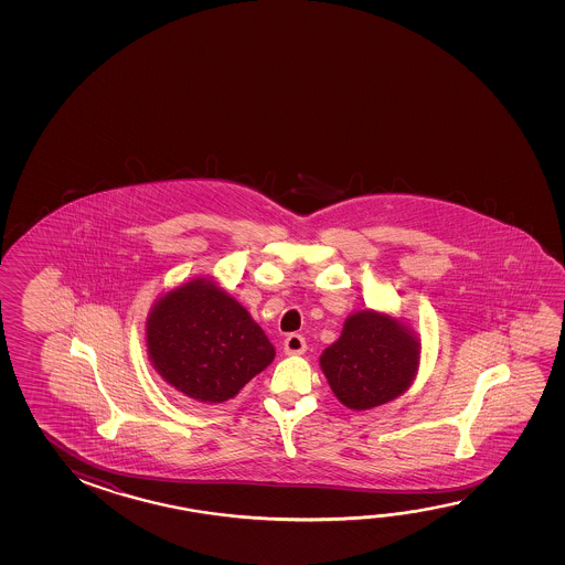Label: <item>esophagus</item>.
<instances>
[{"mask_svg": "<svg viewBox=\"0 0 565 565\" xmlns=\"http://www.w3.org/2000/svg\"><path fill=\"white\" fill-rule=\"evenodd\" d=\"M284 351H286V354H303L307 351V342L303 339V334H287V339L284 341Z\"/></svg>", "mask_w": 565, "mask_h": 565, "instance_id": "obj_1", "label": "esophagus"}]
</instances>
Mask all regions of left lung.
<instances>
[{
    "instance_id": "obj_1",
    "label": "left lung",
    "mask_w": 565,
    "mask_h": 565,
    "mask_svg": "<svg viewBox=\"0 0 565 565\" xmlns=\"http://www.w3.org/2000/svg\"><path fill=\"white\" fill-rule=\"evenodd\" d=\"M419 342L406 324L376 311L351 315L321 369L334 396L351 409H371L404 394L416 376Z\"/></svg>"
}]
</instances>
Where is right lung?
<instances>
[{
	"label": "right lung",
	"instance_id": "obj_1",
	"mask_svg": "<svg viewBox=\"0 0 565 565\" xmlns=\"http://www.w3.org/2000/svg\"><path fill=\"white\" fill-rule=\"evenodd\" d=\"M146 334L159 376L204 404L234 398L276 356L250 313L204 278L161 297L149 313Z\"/></svg>",
	"mask_w": 565,
	"mask_h": 565
}]
</instances>
